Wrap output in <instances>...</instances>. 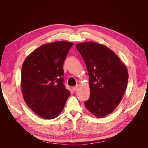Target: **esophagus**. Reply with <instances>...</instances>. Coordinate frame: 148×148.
<instances>
[{"mask_svg": "<svg viewBox=\"0 0 148 148\" xmlns=\"http://www.w3.org/2000/svg\"><path fill=\"white\" fill-rule=\"evenodd\" d=\"M78 85H77V86H73V87L72 88V90H73V91H75L77 90V89H78Z\"/></svg>", "mask_w": 148, "mask_h": 148, "instance_id": "34e87169", "label": "esophagus"}]
</instances>
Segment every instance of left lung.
I'll use <instances>...</instances> for the list:
<instances>
[{"label": "left lung", "mask_w": 148, "mask_h": 148, "mask_svg": "<svg viewBox=\"0 0 148 148\" xmlns=\"http://www.w3.org/2000/svg\"><path fill=\"white\" fill-rule=\"evenodd\" d=\"M76 47L89 74L90 97L84 106L97 118L104 117L112 112L122 99L128 80L127 66L105 45L84 42Z\"/></svg>", "instance_id": "8db88e82"}]
</instances>
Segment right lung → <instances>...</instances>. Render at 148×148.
Instances as JSON below:
<instances>
[{
  "label": "right lung",
  "mask_w": 148,
  "mask_h": 148,
  "mask_svg": "<svg viewBox=\"0 0 148 148\" xmlns=\"http://www.w3.org/2000/svg\"><path fill=\"white\" fill-rule=\"evenodd\" d=\"M73 45V42L66 41L44 44L31 52L23 62L21 75L23 99L40 117L56 118L70 95L63 83V65Z\"/></svg>",
  "instance_id": "right-lung-1"
}]
</instances>
